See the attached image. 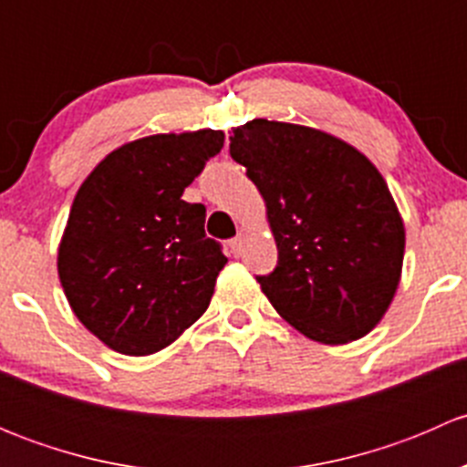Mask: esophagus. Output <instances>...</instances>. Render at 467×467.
I'll return each instance as SVG.
<instances>
[{"instance_id":"obj_1","label":"esophagus","mask_w":467,"mask_h":467,"mask_svg":"<svg viewBox=\"0 0 467 467\" xmlns=\"http://www.w3.org/2000/svg\"><path fill=\"white\" fill-rule=\"evenodd\" d=\"M244 244H246V237H244V234H239V237L230 239V244H228L230 253H233L234 257H237V255H242V253H244Z\"/></svg>"}]
</instances>
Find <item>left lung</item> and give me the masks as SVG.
<instances>
[{"label":"left lung","instance_id":"obj_1","mask_svg":"<svg viewBox=\"0 0 467 467\" xmlns=\"http://www.w3.org/2000/svg\"><path fill=\"white\" fill-rule=\"evenodd\" d=\"M230 155L266 205L277 266L257 282L275 312L325 346L366 337L404 260L402 216L378 167L325 130L268 119L233 129Z\"/></svg>","mask_w":467,"mask_h":467}]
</instances>
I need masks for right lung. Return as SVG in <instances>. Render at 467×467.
Instances as JSON below:
<instances>
[{"label":"right lung","mask_w":467,"mask_h":467,"mask_svg":"<svg viewBox=\"0 0 467 467\" xmlns=\"http://www.w3.org/2000/svg\"><path fill=\"white\" fill-rule=\"evenodd\" d=\"M223 146L221 130L160 133L108 153L78 187L58 246L77 318L110 350L146 357L205 314L228 257L205 207L182 192Z\"/></svg>","instance_id":"add662e5"}]
</instances>
